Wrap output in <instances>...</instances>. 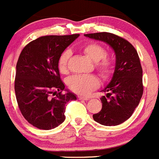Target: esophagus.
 Masks as SVG:
<instances>
[{"label": "esophagus", "instance_id": "esophagus-1", "mask_svg": "<svg viewBox=\"0 0 159 159\" xmlns=\"http://www.w3.org/2000/svg\"><path fill=\"white\" fill-rule=\"evenodd\" d=\"M78 98L79 99V100H85V101H87V100H89V98H87V97L81 96V95H78Z\"/></svg>", "mask_w": 159, "mask_h": 159}]
</instances>
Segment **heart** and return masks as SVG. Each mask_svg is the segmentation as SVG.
I'll list each match as a JSON object with an SVG mask.
<instances>
[{
	"label": "heart",
	"mask_w": 159,
	"mask_h": 159,
	"mask_svg": "<svg viewBox=\"0 0 159 159\" xmlns=\"http://www.w3.org/2000/svg\"><path fill=\"white\" fill-rule=\"evenodd\" d=\"M82 51L92 61L95 62V68L102 78H108L112 74L114 62L113 58L106 54L103 46L95 42H89L82 46ZM70 51L66 49L61 53L58 59L59 71L66 74L68 71V61ZM67 85L74 92L79 94H86L99 85L98 79L93 75H74L68 78Z\"/></svg>",
	"instance_id": "heart-1"
}]
</instances>
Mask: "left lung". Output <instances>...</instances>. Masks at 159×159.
Listing matches in <instances>:
<instances>
[{
    "label": "left lung",
    "mask_w": 159,
    "mask_h": 159,
    "mask_svg": "<svg viewBox=\"0 0 159 159\" xmlns=\"http://www.w3.org/2000/svg\"><path fill=\"white\" fill-rule=\"evenodd\" d=\"M85 37L106 42L114 51V74L102 90L106 95L101 98L102 108L93 118L103 125H119L130 118L143 96V69L139 54L129 41L115 34L103 32Z\"/></svg>",
    "instance_id": "1"
}]
</instances>
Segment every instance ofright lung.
Wrapping results in <instances>:
<instances>
[{
    "label": "right lung",
    "instance_id": "obj_1",
    "mask_svg": "<svg viewBox=\"0 0 159 159\" xmlns=\"http://www.w3.org/2000/svg\"><path fill=\"white\" fill-rule=\"evenodd\" d=\"M78 37H41L30 42L19 56L14 84L16 102L24 118L38 129H51L62 123L66 104L77 99L65 88L57 63L61 53Z\"/></svg>",
    "mask_w": 159,
    "mask_h": 159
}]
</instances>
